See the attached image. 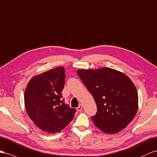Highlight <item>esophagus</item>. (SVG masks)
I'll return each instance as SVG.
<instances>
[{
  "label": "esophagus",
  "mask_w": 157,
  "mask_h": 157,
  "mask_svg": "<svg viewBox=\"0 0 157 157\" xmlns=\"http://www.w3.org/2000/svg\"><path fill=\"white\" fill-rule=\"evenodd\" d=\"M82 109H83V106H82V105H79V106H78V107L77 108V110H78V111H81L82 110Z\"/></svg>",
  "instance_id": "34e87169"
}]
</instances>
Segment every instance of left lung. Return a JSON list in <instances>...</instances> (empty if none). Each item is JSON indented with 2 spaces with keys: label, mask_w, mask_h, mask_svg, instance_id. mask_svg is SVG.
<instances>
[{
  "label": "left lung",
  "mask_w": 157,
  "mask_h": 157,
  "mask_svg": "<svg viewBox=\"0 0 157 157\" xmlns=\"http://www.w3.org/2000/svg\"><path fill=\"white\" fill-rule=\"evenodd\" d=\"M77 74L95 101L97 112L91 119L98 129L116 133L132 122L138 109V94L126 74L109 68L78 70Z\"/></svg>",
  "instance_id": "obj_1"
}]
</instances>
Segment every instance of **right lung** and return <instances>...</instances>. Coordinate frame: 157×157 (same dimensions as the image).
<instances>
[{
    "mask_svg": "<svg viewBox=\"0 0 157 157\" xmlns=\"http://www.w3.org/2000/svg\"><path fill=\"white\" fill-rule=\"evenodd\" d=\"M65 69L57 67L30 79L24 94L25 107L33 123L42 131H62L72 120L75 109L62 100Z\"/></svg>",
    "mask_w": 157,
    "mask_h": 157,
    "instance_id": "right-lung-1",
    "label": "right lung"
}]
</instances>
